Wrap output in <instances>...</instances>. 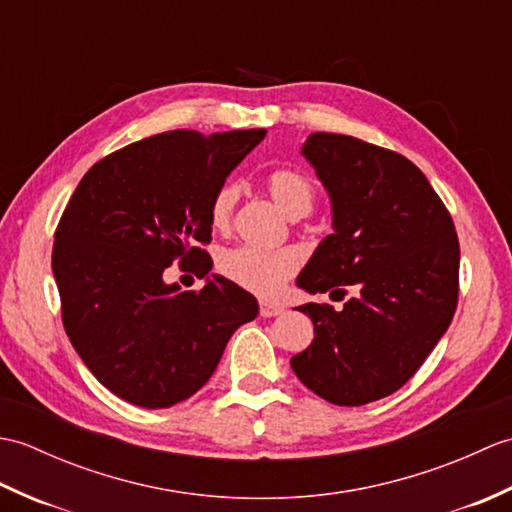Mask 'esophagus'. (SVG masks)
<instances>
[{"label":"esophagus","instance_id":"esophagus-1","mask_svg":"<svg viewBox=\"0 0 512 512\" xmlns=\"http://www.w3.org/2000/svg\"><path fill=\"white\" fill-rule=\"evenodd\" d=\"M284 312V306H279V303H273V301H262L259 303V314H262L264 319L268 317H277V314Z\"/></svg>","mask_w":512,"mask_h":512}]
</instances>
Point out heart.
Returning a JSON list of instances; mask_svg holds the SVG:
<instances>
[{"label":"heart","mask_w":512,"mask_h":512,"mask_svg":"<svg viewBox=\"0 0 512 512\" xmlns=\"http://www.w3.org/2000/svg\"><path fill=\"white\" fill-rule=\"evenodd\" d=\"M266 189L281 213L288 217H303L312 211L314 191L312 180L297 169H275L268 173ZM239 200V184L224 182L213 193L209 206L211 224L217 231H224L233 220L235 204ZM297 255L292 250H262L253 246H239L222 253L217 270L235 286L255 292V295H275L286 281L297 273Z\"/></svg>","instance_id":"1"}]
</instances>
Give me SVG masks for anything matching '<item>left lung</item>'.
Returning a JSON list of instances; mask_svg holds the SVG:
<instances>
[{
  "label": "left lung",
  "instance_id": "left-lung-1",
  "mask_svg": "<svg viewBox=\"0 0 512 512\" xmlns=\"http://www.w3.org/2000/svg\"><path fill=\"white\" fill-rule=\"evenodd\" d=\"M301 154L332 200V226L297 286L356 297L299 306L314 339L292 372L323 400L358 407L418 372L458 306L460 244L447 206L405 156L343 134H310Z\"/></svg>",
  "mask_w": 512,
  "mask_h": 512
}]
</instances>
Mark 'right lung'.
Returning a JSON list of instances; mask_svg holds the SVG:
<instances>
[{"mask_svg":"<svg viewBox=\"0 0 512 512\" xmlns=\"http://www.w3.org/2000/svg\"><path fill=\"white\" fill-rule=\"evenodd\" d=\"M266 129L204 136L173 129L127 145L85 173L54 231L52 273L74 350L132 405L165 409L215 372L257 299L220 275L202 290L165 284L176 262L209 275V206Z\"/></svg>","mask_w":512,"mask_h":512,"instance_id":"right-lung-1","label":"right lung"}]
</instances>
